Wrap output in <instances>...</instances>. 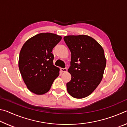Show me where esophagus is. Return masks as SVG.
I'll list each match as a JSON object with an SVG mask.
<instances>
[{"label": "esophagus", "mask_w": 127, "mask_h": 127, "mask_svg": "<svg viewBox=\"0 0 127 127\" xmlns=\"http://www.w3.org/2000/svg\"><path fill=\"white\" fill-rule=\"evenodd\" d=\"M61 71L62 72H67L68 69H67V68L65 67V68H61Z\"/></svg>", "instance_id": "34e87169"}]
</instances>
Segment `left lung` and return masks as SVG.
<instances>
[{
	"label": "left lung",
	"mask_w": 127,
	"mask_h": 127,
	"mask_svg": "<svg viewBox=\"0 0 127 127\" xmlns=\"http://www.w3.org/2000/svg\"><path fill=\"white\" fill-rule=\"evenodd\" d=\"M64 40L71 52L68 72L72 78L66 83L73 97L82 98L93 92L102 80L106 59L102 46L89 36H66Z\"/></svg>",
	"instance_id": "obj_1"
}]
</instances>
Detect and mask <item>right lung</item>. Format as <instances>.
Wrapping results in <instances>:
<instances>
[{
  "label": "right lung",
  "mask_w": 127,
  "mask_h": 127,
  "mask_svg": "<svg viewBox=\"0 0 127 127\" xmlns=\"http://www.w3.org/2000/svg\"><path fill=\"white\" fill-rule=\"evenodd\" d=\"M61 39L54 33H39L28 40L21 49L19 69L25 84L33 93L48 92L59 76V68L54 65L51 52Z\"/></svg>",
  "instance_id": "right-lung-1"
}]
</instances>
